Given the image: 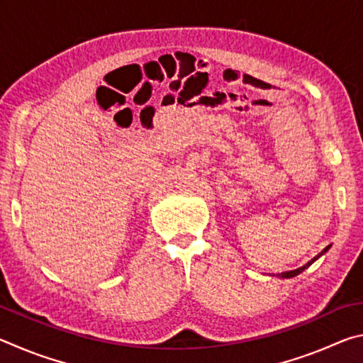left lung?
<instances>
[{"instance_id": "left-lung-1", "label": "left lung", "mask_w": 363, "mask_h": 363, "mask_svg": "<svg viewBox=\"0 0 363 363\" xmlns=\"http://www.w3.org/2000/svg\"><path fill=\"white\" fill-rule=\"evenodd\" d=\"M330 250V245H328V247L327 248H325L323 251H322V253H318L315 257H312V259L309 261V262H307V264H304V266L303 267H298V269H294V270H288V272H281V274H277V277H280V279H293V277H296V275L298 274H301V272H303V270H306L307 267H309L311 266V264H314L317 259H318V257H320V256H323L325 253H327V251Z\"/></svg>"}]
</instances>
